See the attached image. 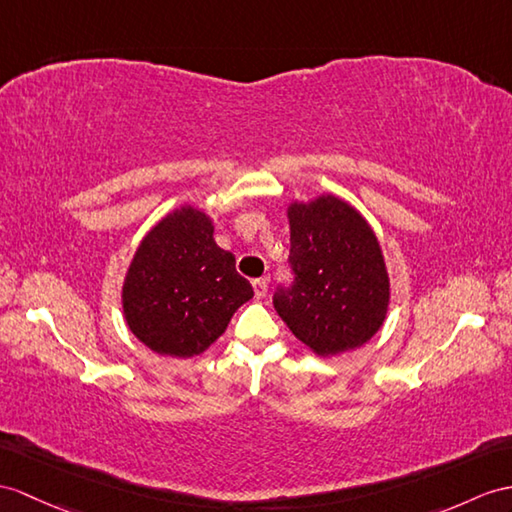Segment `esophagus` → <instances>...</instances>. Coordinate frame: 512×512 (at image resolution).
I'll use <instances>...</instances> for the list:
<instances>
[{
	"mask_svg": "<svg viewBox=\"0 0 512 512\" xmlns=\"http://www.w3.org/2000/svg\"><path fill=\"white\" fill-rule=\"evenodd\" d=\"M267 284H269V280H267V278H258V280H254V282H252V286H254V295H256L258 299L267 295Z\"/></svg>",
	"mask_w": 512,
	"mask_h": 512,
	"instance_id": "esophagus-1",
	"label": "esophagus"
}]
</instances>
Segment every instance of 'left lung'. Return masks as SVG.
I'll return each mask as SVG.
<instances>
[{
    "label": "left lung",
    "mask_w": 512,
    "mask_h": 512,
    "mask_svg": "<svg viewBox=\"0 0 512 512\" xmlns=\"http://www.w3.org/2000/svg\"><path fill=\"white\" fill-rule=\"evenodd\" d=\"M293 284L273 306L299 341L319 356L365 345L389 310V273L365 217L343 199L319 195L286 210Z\"/></svg>",
    "instance_id": "8db88e82"
}]
</instances>
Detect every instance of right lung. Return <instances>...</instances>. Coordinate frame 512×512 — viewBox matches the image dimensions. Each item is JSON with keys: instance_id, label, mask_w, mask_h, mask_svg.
<instances>
[{"instance_id": "add662e5", "label": "right lung", "mask_w": 512, "mask_h": 512, "mask_svg": "<svg viewBox=\"0 0 512 512\" xmlns=\"http://www.w3.org/2000/svg\"><path fill=\"white\" fill-rule=\"evenodd\" d=\"M206 213L180 206L145 234L123 280L128 328L160 356L191 358L226 332L254 289L236 271L234 254L213 239Z\"/></svg>"}]
</instances>
